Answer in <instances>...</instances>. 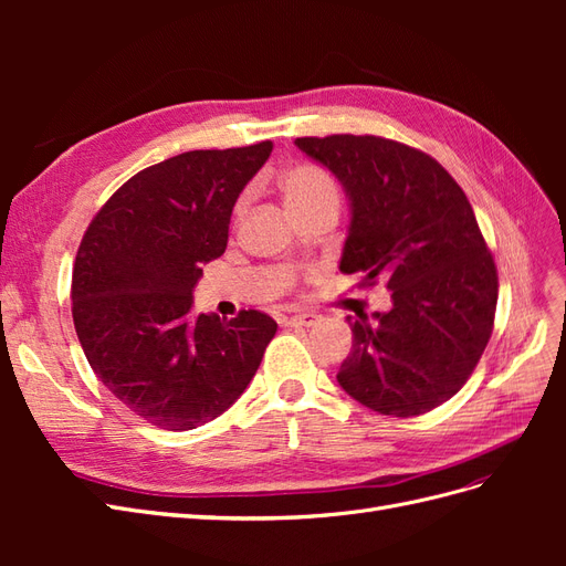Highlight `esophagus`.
Masks as SVG:
<instances>
[{"label": "esophagus", "instance_id": "esophagus-1", "mask_svg": "<svg viewBox=\"0 0 566 566\" xmlns=\"http://www.w3.org/2000/svg\"><path fill=\"white\" fill-rule=\"evenodd\" d=\"M285 325H295V328H312V325L321 323V314L316 312H300V314H290L283 318Z\"/></svg>", "mask_w": 566, "mask_h": 566}]
</instances>
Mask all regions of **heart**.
Listing matches in <instances>:
<instances>
[{"instance_id":"heart-1","label":"heart","mask_w":566,"mask_h":566,"mask_svg":"<svg viewBox=\"0 0 566 566\" xmlns=\"http://www.w3.org/2000/svg\"><path fill=\"white\" fill-rule=\"evenodd\" d=\"M283 200L290 212H302L323 200H337L333 179L314 165H297L283 179Z\"/></svg>"}]
</instances>
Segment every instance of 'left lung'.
<instances>
[{
    "instance_id": "left-lung-1",
    "label": "left lung",
    "mask_w": 566,
    "mask_h": 566,
    "mask_svg": "<svg viewBox=\"0 0 566 566\" xmlns=\"http://www.w3.org/2000/svg\"><path fill=\"white\" fill-rule=\"evenodd\" d=\"M295 146L347 193L339 271L391 293L389 312L347 316L354 345L337 382L382 416H422L468 382L493 331L499 273L472 205L434 158L399 142L333 134Z\"/></svg>"
}]
</instances>
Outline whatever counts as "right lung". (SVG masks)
Listing matches in <instances>:
<instances>
[{"instance_id":"1","label":"right lung","mask_w":566,"mask_h":566,"mask_svg":"<svg viewBox=\"0 0 566 566\" xmlns=\"http://www.w3.org/2000/svg\"><path fill=\"white\" fill-rule=\"evenodd\" d=\"M271 142L188 150L150 165L111 196L73 269V321L84 356L136 416L196 430L235 403L276 335L250 310L193 314L202 264L224 254L233 205L271 156Z\"/></svg>"}]
</instances>
